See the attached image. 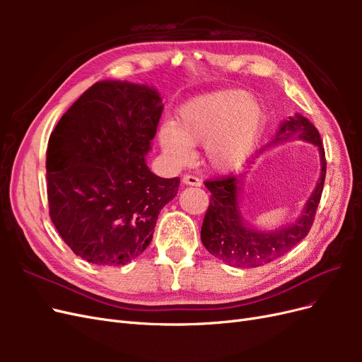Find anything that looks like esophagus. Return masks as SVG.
Wrapping results in <instances>:
<instances>
[{
  "mask_svg": "<svg viewBox=\"0 0 362 362\" xmlns=\"http://www.w3.org/2000/svg\"><path fill=\"white\" fill-rule=\"evenodd\" d=\"M182 182L185 185H193V187H201L202 184V181L198 177H193V175H184Z\"/></svg>",
  "mask_w": 362,
  "mask_h": 362,
  "instance_id": "esophagus-1",
  "label": "esophagus"
}]
</instances>
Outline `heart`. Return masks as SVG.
Wrapping results in <instances>:
<instances>
[{"label":"heart","mask_w":362,"mask_h":362,"mask_svg":"<svg viewBox=\"0 0 362 362\" xmlns=\"http://www.w3.org/2000/svg\"><path fill=\"white\" fill-rule=\"evenodd\" d=\"M264 127V110L245 90L225 89L185 103L175 125L160 129V145L177 164L193 158V148L205 146L208 166L217 172L238 169L254 151Z\"/></svg>","instance_id":"b5f03b06"}]
</instances>
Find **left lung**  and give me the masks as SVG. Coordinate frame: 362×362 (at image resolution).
Masks as SVG:
<instances>
[{
	"instance_id": "left-lung-1",
	"label": "left lung",
	"mask_w": 362,
	"mask_h": 362,
	"mask_svg": "<svg viewBox=\"0 0 362 362\" xmlns=\"http://www.w3.org/2000/svg\"><path fill=\"white\" fill-rule=\"evenodd\" d=\"M293 136L314 144L320 151V180L317 182L311 198L306 201L302 216L290 226L281 228L273 233L250 229L243 223L238 210L242 177L237 178L234 175H228V177L208 180L205 181V187L211 192V196L204 217L201 240L213 257L233 267H259L286 255L310 233L325 185V148L319 131L302 115H296L288 120H284L275 140L270 145L281 144Z\"/></svg>"
}]
</instances>
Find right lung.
<instances>
[{
	"instance_id": "obj_1",
	"label": "right lung",
	"mask_w": 362,
	"mask_h": 362,
	"mask_svg": "<svg viewBox=\"0 0 362 362\" xmlns=\"http://www.w3.org/2000/svg\"><path fill=\"white\" fill-rule=\"evenodd\" d=\"M163 105L157 90L100 81L62 116L48 140L49 217L75 255L124 266L152 240L161 208L180 178H160L145 156Z\"/></svg>"
}]
</instances>
